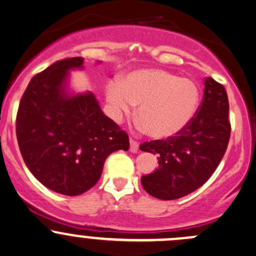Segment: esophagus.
<instances>
[{"label":"esophagus","mask_w":256,"mask_h":256,"mask_svg":"<svg viewBox=\"0 0 256 256\" xmlns=\"http://www.w3.org/2000/svg\"><path fill=\"white\" fill-rule=\"evenodd\" d=\"M138 142L134 141V140L131 138L130 140V150L132 152V153H136L137 150H138Z\"/></svg>","instance_id":"1"}]
</instances>
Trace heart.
Segmentation results:
<instances>
[{"label": "heart", "instance_id": "b5f03b06", "mask_svg": "<svg viewBox=\"0 0 256 256\" xmlns=\"http://www.w3.org/2000/svg\"><path fill=\"white\" fill-rule=\"evenodd\" d=\"M106 102L115 120L138 106L137 119L152 138L178 136L198 110L200 91L196 81L162 69H138L106 85Z\"/></svg>", "mask_w": 256, "mask_h": 256}]
</instances>
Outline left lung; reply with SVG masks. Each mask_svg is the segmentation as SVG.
I'll return each mask as SVG.
<instances>
[{
	"instance_id": "left-lung-1",
	"label": "left lung",
	"mask_w": 256,
	"mask_h": 256,
	"mask_svg": "<svg viewBox=\"0 0 256 256\" xmlns=\"http://www.w3.org/2000/svg\"><path fill=\"white\" fill-rule=\"evenodd\" d=\"M228 108L224 87L206 78L203 100L190 125L178 136L140 146L143 152L158 154V169L141 178L146 192L172 200L206 184L227 150L231 134Z\"/></svg>"
}]
</instances>
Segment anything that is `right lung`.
Listing matches in <instances>:
<instances>
[{"label": "right lung", "mask_w": 256, "mask_h": 256, "mask_svg": "<svg viewBox=\"0 0 256 256\" xmlns=\"http://www.w3.org/2000/svg\"><path fill=\"white\" fill-rule=\"evenodd\" d=\"M84 58L58 60L30 80L16 114L25 165L44 186L78 196L97 184L106 156L128 150L125 131L103 114L94 94H70L69 72Z\"/></svg>", "instance_id": "add662e5"}]
</instances>
